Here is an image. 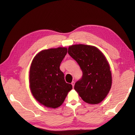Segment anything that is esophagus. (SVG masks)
<instances>
[{
    "label": "esophagus",
    "mask_w": 135,
    "mask_h": 135,
    "mask_svg": "<svg viewBox=\"0 0 135 135\" xmlns=\"http://www.w3.org/2000/svg\"><path fill=\"white\" fill-rule=\"evenodd\" d=\"M71 84L73 85V87H74V84H75V81H73L71 82Z\"/></svg>",
    "instance_id": "34e87169"
}]
</instances>
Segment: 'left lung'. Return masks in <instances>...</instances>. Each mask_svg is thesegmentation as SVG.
Returning <instances> with one entry per match:
<instances>
[{
	"mask_svg": "<svg viewBox=\"0 0 135 135\" xmlns=\"http://www.w3.org/2000/svg\"><path fill=\"white\" fill-rule=\"evenodd\" d=\"M68 54L76 61L83 73L74 89L85 103H101L107 96L112 82V73L105 57L96 47L84 44L70 46Z\"/></svg>",
	"mask_w": 135,
	"mask_h": 135,
	"instance_id": "left-lung-1",
	"label": "left lung"
}]
</instances>
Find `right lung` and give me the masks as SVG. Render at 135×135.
Segmentation results:
<instances>
[{"mask_svg":"<svg viewBox=\"0 0 135 135\" xmlns=\"http://www.w3.org/2000/svg\"><path fill=\"white\" fill-rule=\"evenodd\" d=\"M68 52L66 48L40 52L32 61L29 75L30 87L35 99L45 107L56 108L62 104L72 88L65 80L60 66Z\"/></svg>","mask_w":135,"mask_h":135,"instance_id":"obj_1","label":"right lung"}]
</instances>
